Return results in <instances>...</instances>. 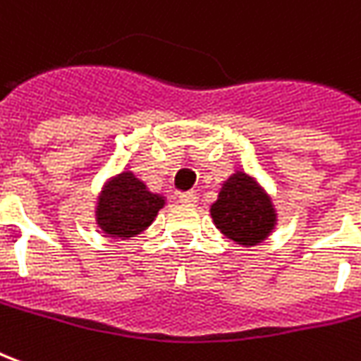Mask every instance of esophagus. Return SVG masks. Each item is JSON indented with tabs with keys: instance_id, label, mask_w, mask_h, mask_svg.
Wrapping results in <instances>:
<instances>
[{
	"instance_id": "obj_1",
	"label": "esophagus",
	"mask_w": 361,
	"mask_h": 361,
	"mask_svg": "<svg viewBox=\"0 0 361 361\" xmlns=\"http://www.w3.org/2000/svg\"><path fill=\"white\" fill-rule=\"evenodd\" d=\"M197 193L195 191H188V193H181L180 195V201L183 203V205H189V207H193V205H197Z\"/></svg>"
}]
</instances>
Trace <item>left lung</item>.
Returning <instances> with one entry per match:
<instances>
[{
    "instance_id": "1",
    "label": "left lung",
    "mask_w": 361,
    "mask_h": 361,
    "mask_svg": "<svg viewBox=\"0 0 361 361\" xmlns=\"http://www.w3.org/2000/svg\"><path fill=\"white\" fill-rule=\"evenodd\" d=\"M209 211L221 234L244 248L262 244L277 224L276 207L268 191L242 170L221 183L219 197Z\"/></svg>"
}]
</instances>
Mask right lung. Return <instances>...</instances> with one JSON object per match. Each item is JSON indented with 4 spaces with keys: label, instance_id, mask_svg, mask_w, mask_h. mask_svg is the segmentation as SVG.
I'll return each instance as SVG.
<instances>
[{
    "label": "right lung",
    "instance_id": "right-lung-1",
    "mask_svg": "<svg viewBox=\"0 0 361 361\" xmlns=\"http://www.w3.org/2000/svg\"><path fill=\"white\" fill-rule=\"evenodd\" d=\"M166 197L150 191L130 170H123L105 181L95 205V223L103 236L130 240L154 223Z\"/></svg>",
    "mask_w": 361,
    "mask_h": 361
}]
</instances>
